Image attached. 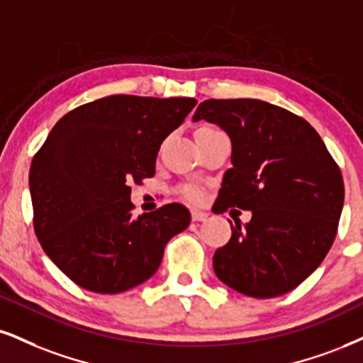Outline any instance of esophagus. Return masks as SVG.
Returning <instances> with one entry per match:
<instances>
[{"label":"esophagus","mask_w":363,"mask_h":363,"mask_svg":"<svg viewBox=\"0 0 363 363\" xmlns=\"http://www.w3.org/2000/svg\"><path fill=\"white\" fill-rule=\"evenodd\" d=\"M208 218V213L203 210H191V220L194 222H205Z\"/></svg>","instance_id":"1"}]
</instances>
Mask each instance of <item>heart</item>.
Segmentation results:
<instances>
[{"label": "heart", "mask_w": 363, "mask_h": 363, "mask_svg": "<svg viewBox=\"0 0 363 363\" xmlns=\"http://www.w3.org/2000/svg\"><path fill=\"white\" fill-rule=\"evenodd\" d=\"M200 129H213V128H200ZM183 195H185V199H189L190 202H200V200H202V191H200V189H196V186H191V185L183 190Z\"/></svg>", "instance_id": "obj_1"}]
</instances>
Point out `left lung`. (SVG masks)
I'll return each instance as SVG.
<instances>
[{
  "mask_svg": "<svg viewBox=\"0 0 363 363\" xmlns=\"http://www.w3.org/2000/svg\"><path fill=\"white\" fill-rule=\"evenodd\" d=\"M200 119L232 143L218 212H252L244 227L230 222L232 237L213 254V271L245 296H281L332 247L345 199L338 164L310 123L269 102L208 99L196 107L194 121Z\"/></svg>",
  "mask_w": 363,
  "mask_h": 363,
  "instance_id": "8db88e82",
  "label": "left lung"
}]
</instances>
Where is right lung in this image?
Masks as SVG:
<instances>
[{
    "label": "right lung",
    "instance_id": "obj_1",
    "mask_svg": "<svg viewBox=\"0 0 363 363\" xmlns=\"http://www.w3.org/2000/svg\"><path fill=\"white\" fill-rule=\"evenodd\" d=\"M195 104L138 96L89 102L58 121L33 156L35 234L80 288L116 294L145 283L168 240L190 225L180 203L133 218L131 183L153 177L161 143Z\"/></svg>",
    "mask_w": 363,
    "mask_h": 363
}]
</instances>
